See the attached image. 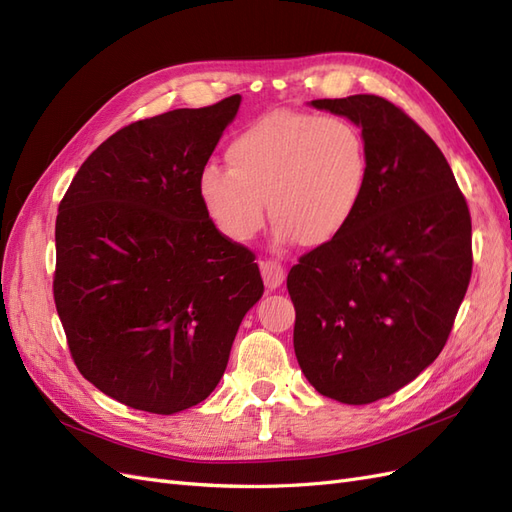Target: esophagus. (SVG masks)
<instances>
[{
  "instance_id": "esophagus-1",
  "label": "esophagus",
  "mask_w": 512,
  "mask_h": 512,
  "mask_svg": "<svg viewBox=\"0 0 512 512\" xmlns=\"http://www.w3.org/2000/svg\"><path fill=\"white\" fill-rule=\"evenodd\" d=\"M260 273H262V280H265V286L269 290L280 288L286 280V269L275 260H262L260 262Z\"/></svg>"
}]
</instances>
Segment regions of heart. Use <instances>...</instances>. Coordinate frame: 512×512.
I'll return each mask as SVG.
<instances>
[{"label": "heart", "instance_id": "obj_1", "mask_svg": "<svg viewBox=\"0 0 512 512\" xmlns=\"http://www.w3.org/2000/svg\"><path fill=\"white\" fill-rule=\"evenodd\" d=\"M226 162L228 168L200 170L198 198L213 226L235 243L258 235L267 207L280 241H333L359 213L371 168L354 121L301 111L252 121L228 143Z\"/></svg>", "mask_w": 512, "mask_h": 512}]
</instances>
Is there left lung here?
Returning <instances> with one entry per match:
<instances>
[{
    "mask_svg": "<svg viewBox=\"0 0 512 512\" xmlns=\"http://www.w3.org/2000/svg\"><path fill=\"white\" fill-rule=\"evenodd\" d=\"M365 134L369 183L342 235L288 273L294 354L350 406L389 397L438 359L472 275V220L429 134L380 96L312 100Z\"/></svg>",
    "mask_w": 512,
    "mask_h": 512,
    "instance_id": "obj_1",
    "label": "left lung"
}]
</instances>
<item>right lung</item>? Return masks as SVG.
Masks as SVG:
<instances>
[{"mask_svg":"<svg viewBox=\"0 0 512 512\" xmlns=\"http://www.w3.org/2000/svg\"><path fill=\"white\" fill-rule=\"evenodd\" d=\"M241 96L121 128L61 198L53 297L83 378L136 410L175 414L224 376L265 292L256 256L213 226L198 175Z\"/></svg>","mask_w":512,"mask_h":512,"instance_id":"obj_1","label":"right lung"}]
</instances>
